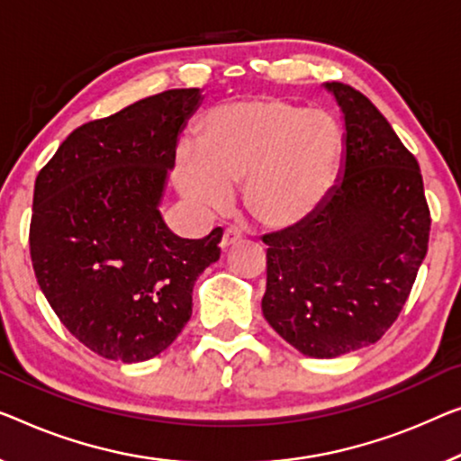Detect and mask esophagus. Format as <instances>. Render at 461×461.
Segmentation results:
<instances>
[{"label":"esophagus","instance_id":"34e87169","mask_svg":"<svg viewBox=\"0 0 461 461\" xmlns=\"http://www.w3.org/2000/svg\"><path fill=\"white\" fill-rule=\"evenodd\" d=\"M240 240H242V231H240L238 228H228L223 231V238H221V249L228 250L231 249L233 244H238Z\"/></svg>","mask_w":461,"mask_h":461}]
</instances>
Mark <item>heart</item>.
<instances>
[{
  "mask_svg": "<svg viewBox=\"0 0 461 461\" xmlns=\"http://www.w3.org/2000/svg\"><path fill=\"white\" fill-rule=\"evenodd\" d=\"M341 155L343 132L331 113L252 97L212 109L198 149H180L177 184L192 201L223 207L231 188L246 182L250 215L269 228H287L325 201Z\"/></svg>",
  "mask_w": 461,
  "mask_h": 461,
  "instance_id": "1",
  "label": "heart"
}]
</instances>
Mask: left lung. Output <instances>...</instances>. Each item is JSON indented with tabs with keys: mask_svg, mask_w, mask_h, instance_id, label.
Wrapping results in <instances>:
<instances>
[{
	"mask_svg": "<svg viewBox=\"0 0 461 461\" xmlns=\"http://www.w3.org/2000/svg\"><path fill=\"white\" fill-rule=\"evenodd\" d=\"M325 86L346 122L339 182L304 221L263 236L265 319L312 358L354 352L387 333L430 233L416 157L360 91L343 82Z\"/></svg>",
	"mask_w": 461,
	"mask_h": 461,
	"instance_id": "left-lung-1",
	"label": "left lung"
}]
</instances>
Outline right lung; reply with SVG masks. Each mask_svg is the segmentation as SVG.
<instances>
[{"instance_id": "add662e5", "label": "right lung", "mask_w": 461, "mask_h": 461, "mask_svg": "<svg viewBox=\"0 0 461 461\" xmlns=\"http://www.w3.org/2000/svg\"><path fill=\"white\" fill-rule=\"evenodd\" d=\"M201 99L198 88H171L82 123L34 182L29 244L41 292L107 360L169 348L192 314L196 277L221 254V228L184 240L159 212L177 136Z\"/></svg>"}]
</instances>
